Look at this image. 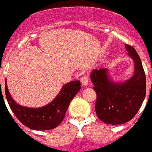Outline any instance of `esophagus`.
Segmentation results:
<instances>
[{
    "label": "esophagus",
    "instance_id": "1",
    "mask_svg": "<svg viewBox=\"0 0 152 152\" xmlns=\"http://www.w3.org/2000/svg\"><path fill=\"white\" fill-rule=\"evenodd\" d=\"M81 83H82V84L84 86H86L88 83V77L86 75L81 77Z\"/></svg>",
    "mask_w": 152,
    "mask_h": 152
}]
</instances>
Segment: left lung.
Listing matches in <instances>:
<instances>
[{"label":"left lung","instance_id":"1","mask_svg":"<svg viewBox=\"0 0 152 152\" xmlns=\"http://www.w3.org/2000/svg\"><path fill=\"white\" fill-rule=\"evenodd\" d=\"M128 56L134 61V71L132 77L115 82L110 77L108 69H94L90 78L97 93L95 112L105 124L121 125L135 116L145 97L146 82L142 62L137 51L125 44Z\"/></svg>","mask_w":152,"mask_h":152}]
</instances>
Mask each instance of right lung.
Returning <instances> with one entry per match:
<instances>
[{
  "label": "right lung",
  "mask_w": 152,
  "mask_h": 152,
  "mask_svg": "<svg viewBox=\"0 0 152 152\" xmlns=\"http://www.w3.org/2000/svg\"><path fill=\"white\" fill-rule=\"evenodd\" d=\"M80 82L73 80L63 86L58 95L46 106L31 108L21 106L12 97L5 81L7 102L16 118L26 127L39 131L55 129L61 124L70 102L80 89Z\"/></svg>",
  "instance_id": "obj_1"
}]
</instances>
